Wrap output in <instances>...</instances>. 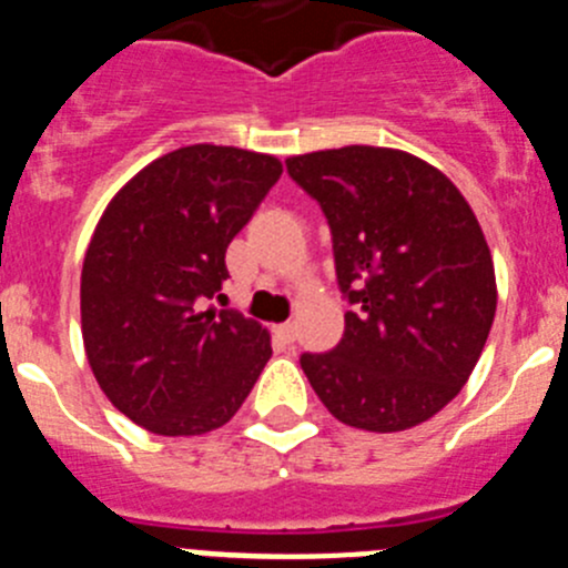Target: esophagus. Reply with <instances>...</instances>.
Masks as SVG:
<instances>
[{
	"label": "esophagus",
	"instance_id": "obj_1",
	"mask_svg": "<svg viewBox=\"0 0 568 568\" xmlns=\"http://www.w3.org/2000/svg\"><path fill=\"white\" fill-rule=\"evenodd\" d=\"M274 334H277L280 339H283V343H294V337H297V328H294V323H283V325H277V328H274Z\"/></svg>",
	"mask_w": 568,
	"mask_h": 568
}]
</instances>
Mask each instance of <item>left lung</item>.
Instances as JSON below:
<instances>
[{"label":"left lung","mask_w":568,"mask_h":568,"mask_svg":"<svg viewBox=\"0 0 568 568\" xmlns=\"http://www.w3.org/2000/svg\"><path fill=\"white\" fill-rule=\"evenodd\" d=\"M334 243L343 339L300 366L339 423L406 432L455 400L497 308L491 251L455 182L406 151L345 145L288 156Z\"/></svg>","instance_id":"left-lung-1"}]
</instances>
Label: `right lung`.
<instances>
[{
	"instance_id": "add662e5",
	"label": "right lung",
	"mask_w": 568,
	"mask_h": 568,
	"mask_svg": "<svg viewBox=\"0 0 568 568\" xmlns=\"http://www.w3.org/2000/svg\"><path fill=\"white\" fill-rule=\"evenodd\" d=\"M280 174L277 156L202 142L145 165L108 202L82 263V339L105 397L136 426L214 432L254 388L268 332L205 303Z\"/></svg>"
}]
</instances>
